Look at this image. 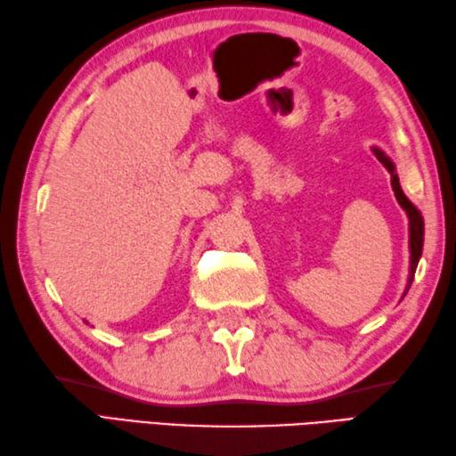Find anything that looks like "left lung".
<instances>
[{"mask_svg": "<svg viewBox=\"0 0 456 456\" xmlns=\"http://www.w3.org/2000/svg\"><path fill=\"white\" fill-rule=\"evenodd\" d=\"M374 155L378 157V161L386 167L387 173L392 175V189L395 192V199L399 202V207L405 210L407 218H410V254L411 256H410V280H407V287H405V293H407V289L411 287L415 269H417V264H419V257L423 252V236H425L423 216H421V212L413 207V202L405 197L402 187H399L395 165L392 163V159H389V157L382 150H378V147H374Z\"/></svg>", "mask_w": 456, "mask_h": 456, "instance_id": "left-lung-1", "label": "left lung"}]
</instances>
